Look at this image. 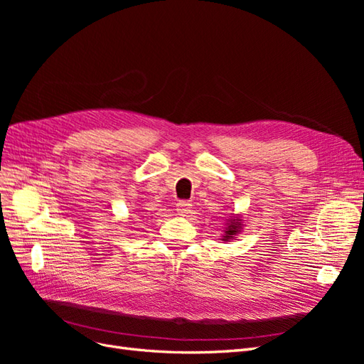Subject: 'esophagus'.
Here are the masks:
<instances>
[{
  "instance_id": "34e87169",
  "label": "esophagus",
  "mask_w": 364,
  "mask_h": 364,
  "mask_svg": "<svg viewBox=\"0 0 364 364\" xmlns=\"http://www.w3.org/2000/svg\"><path fill=\"white\" fill-rule=\"evenodd\" d=\"M191 203L188 200H181L178 205H176V211L179 213V215H186L190 213Z\"/></svg>"
}]
</instances>
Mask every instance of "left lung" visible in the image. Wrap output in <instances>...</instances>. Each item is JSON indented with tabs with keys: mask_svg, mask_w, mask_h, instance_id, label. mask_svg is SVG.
<instances>
[{
	"mask_svg": "<svg viewBox=\"0 0 364 364\" xmlns=\"http://www.w3.org/2000/svg\"><path fill=\"white\" fill-rule=\"evenodd\" d=\"M238 223H240V222H232V223H230L229 229L226 230V237H225V240H226V238H230V237H232V235L237 232V230H238Z\"/></svg>",
	"mask_w": 364,
	"mask_h": 364,
	"instance_id": "1",
	"label": "left lung"
}]
</instances>
